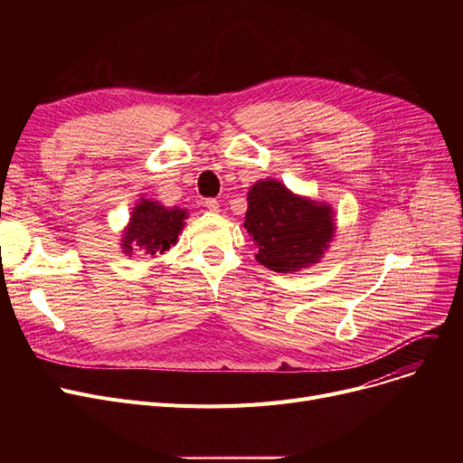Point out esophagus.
Listing matches in <instances>:
<instances>
[{"instance_id":"obj_1","label":"esophagus","mask_w":463,"mask_h":463,"mask_svg":"<svg viewBox=\"0 0 463 463\" xmlns=\"http://www.w3.org/2000/svg\"><path fill=\"white\" fill-rule=\"evenodd\" d=\"M204 206L210 210V212H217L219 210V203L215 199H206L204 201Z\"/></svg>"}]
</instances>
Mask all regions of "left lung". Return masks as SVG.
I'll return each instance as SVG.
<instances>
[{"instance_id":"8db88e82","label":"left lung","mask_w":463,"mask_h":463,"mask_svg":"<svg viewBox=\"0 0 463 463\" xmlns=\"http://www.w3.org/2000/svg\"><path fill=\"white\" fill-rule=\"evenodd\" d=\"M244 227L257 246L255 259L281 274L319 262L335 231L328 204L298 197L272 178L250 189Z\"/></svg>"}]
</instances>
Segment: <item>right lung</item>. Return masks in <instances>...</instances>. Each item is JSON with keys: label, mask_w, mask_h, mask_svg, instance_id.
Segmentation results:
<instances>
[{"label": "right lung", "mask_w": 463, "mask_h": 463, "mask_svg": "<svg viewBox=\"0 0 463 463\" xmlns=\"http://www.w3.org/2000/svg\"><path fill=\"white\" fill-rule=\"evenodd\" d=\"M185 219L187 210L184 208H166L157 201L140 199L121 236V250L129 257L135 251H144L146 255L165 253L178 241Z\"/></svg>", "instance_id": "obj_1"}]
</instances>
